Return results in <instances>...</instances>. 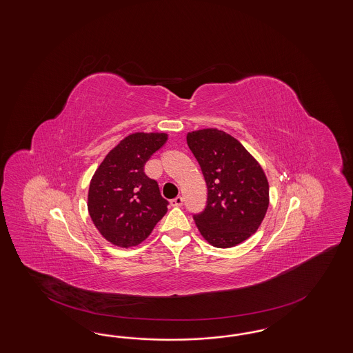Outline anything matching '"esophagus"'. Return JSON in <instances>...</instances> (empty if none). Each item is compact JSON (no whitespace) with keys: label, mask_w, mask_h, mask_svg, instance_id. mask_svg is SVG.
Instances as JSON below:
<instances>
[{"label":"esophagus","mask_w":353,"mask_h":353,"mask_svg":"<svg viewBox=\"0 0 353 353\" xmlns=\"http://www.w3.org/2000/svg\"><path fill=\"white\" fill-rule=\"evenodd\" d=\"M183 196H176V198H173L172 201H170V206L173 207H180L183 206Z\"/></svg>","instance_id":"1"}]
</instances>
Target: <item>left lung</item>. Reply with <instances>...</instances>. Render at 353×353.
<instances>
[{
    "label": "left lung",
    "instance_id": "8db88e82",
    "mask_svg": "<svg viewBox=\"0 0 353 353\" xmlns=\"http://www.w3.org/2000/svg\"><path fill=\"white\" fill-rule=\"evenodd\" d=\"M207 183V206L194 221L207 243L232 248L256 233L268 212V181L261 164L230 134L202 129L186 135Z\"/></svg>",
    "mask_w": 353,
    "mask_h": 353
}]
</instances>
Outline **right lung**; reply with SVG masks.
Returning <instances> with one entry per match:
<instances>
[{"label":"right lung","mask_w":353,"mask_h":353,"mask_svg":"<svg viewBox=\"0 0 353 353\" xmlns=\"http://www.w3.org/2000/svg\"><path fill=\"white\" fill-rule=\"evenodd\" d=\"M168 139L165 133H134L112 148L95 170L88 189V214L97 231L120 248L145 241L165 212L155 180L145 164Z\"/></svg>","instance_id":"obj_1"}]
</instances>
